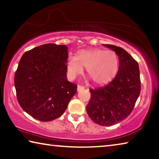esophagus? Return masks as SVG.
<instances>
[{"label": "esophagus", "mask_w": 159, "mask_h": 159, "mask_svg": "<svg viewBox=\"0 0 159 159\" xmlns=\"http://www.w3.org/2000/svg\"><path fill=\"white\" fill-rule=\"evenodd\" d=\"M83 89H84V87H83V86L78 85V87H77V90L78 91H80V90H81Z\"/></svg>", "instance_id": "1"}]
</instances>
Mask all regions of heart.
Here are the masks:
<instances>
[{
	"label": "heart",
	"mask_w": 159,
	"mask_h": 159,
	"mask_svg": "<svg viewBox=\"0 0 159 159\" xmlns=\"http://www.w3.org/2000/svg\"><path fill=\"white\" fill-rule=\"evenodd\" d=\"M66 67L71 79L81 74L83 68H86L88 76L95 84L104 85L116 75L119 60L114 51L95 48L80 51L76 57L70 56Z\"/></svg>",
	"instance_id": "heart-1"
}]
</instances>
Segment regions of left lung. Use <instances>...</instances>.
I'll return each instance as SVG.
<instances>
[{
	"instance_id": "obj_1",
	"label": "left lung",
	"mask_w": 159,
	"mask_h": 159,
	"mask_svg": "<svg viewBox=\"0 0 159 159\" xmlns=\"http://www.w3.org/2000/svg\"><path fill=\"white\" fill-rule=\"evenodd\" d=\"M118 56L119 68L108 85L90 89L91 98L86 109L97 124L110 126L127 118L133 111L141 90L138 61L122 48L103 45Z\"/></svg>"
}]
</instances>
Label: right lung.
Returning a JSON list of instances; mask_svg holds the SVG:
<instances>
[{
    "mask_svg": "<svg viewBox=\"0 0 159 159\" xmlns=\"http://www.w3.org/2000/svg\"><path fill=\"white\" fill-rule=\"evenodd\" d=\"M68 48L44 44L24 54L15 74V87L20 107L41 121L63 114L77 91L66 79Z\"/></svg>",
    "mask_w": 159,
    "mask_h": 159,
    "instance_id": "obj_1",
    "label": "right lung"
}]
</instances>
